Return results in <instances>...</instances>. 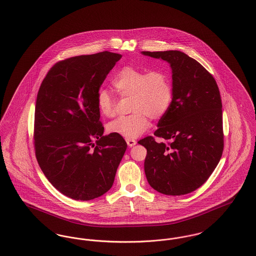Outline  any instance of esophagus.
I'll return each mask as SVG.
<instances>
[{"instance_id":"esophagus-1","label":"esophagus","mask_w":256,"mask_h":256,"mask_svg":"<svg viewBox=\"0 0 256 256\" xmlns=\"http://www.w3.org/2000/svg\"><path fill=\"white\" fill-rule=\"evenodd\" d=\"M126 141L128 146H132L136 144V141L134 139H126Z\"/></svg>"}]
</instances>
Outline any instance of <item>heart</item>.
I'll list each match as a JSON object with an SVG mask.
<instances>
[{"instance_id":"b5f03b06","label":"heart","mask_w":256,"mask_h":256,"mask_svg":"<svg viewBox=\"0 0 256 256\" xmlns=\"http://www.w3.org/2000/svg\"><path fill=\"white\" fill-rule=\"evenodd\" d=\"M112 84L122 98H130V115L121 116L108 124L110 134L132 139L145 132L150 119H161L170 108L172 86L170 76L163 70L146 71L124 66L112 80ZM98 108L104 116L112 117L116 111V98L106 88L98 90Z\"/></svg>"}]
</instances>
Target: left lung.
Instances as JSON below:
<instances>
[{
  "instance_id": "left-lung-1",
  "label": "left lung",
  "mask_w": 256,
  "mask_h": 256,
  "mask_svg": "<svg viewBox=\"0 0 256 256\" xmlns=\"http://www.w3.org/2000/svg\"><path fill=\"white\" fill-rule=\"evenodd\" d=\"M170 63L172 100L154 136L138 143L146 148L144 169L150 185L161 194H189L206 182L224 150L222 111L213 76L180 50L143 52Z\"/></svg>"
}]
</instances>
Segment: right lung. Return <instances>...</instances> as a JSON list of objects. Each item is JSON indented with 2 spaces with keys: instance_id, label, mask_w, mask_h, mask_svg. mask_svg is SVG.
I'll use <instances>...</instances> for the list:
<instances>
[{
  "instance_id": "right-lung-1",
  "label": "right lung",
  "mask_w": 256,
  "mask_h": 256,
  "mask_svg": "<svg viewBox=\"0 0 256 256\" xmlns=\"http://www.w3.org/2000/svg\"><path fill=\"white\" fill-rule=\"evenodd\" d=\"M122 58L100 52L56 62L37 94L34 144L37 162L52 185L76 200L106 193L126 143L104 134L98 92Z\"/></svg>"
}]
</instances>
